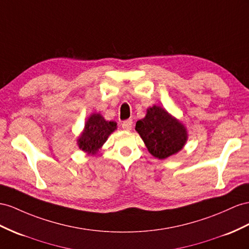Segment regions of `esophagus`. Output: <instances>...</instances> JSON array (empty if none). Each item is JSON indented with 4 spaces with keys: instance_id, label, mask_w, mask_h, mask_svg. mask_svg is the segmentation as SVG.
Instances as JSON below:
<instances>
[{
    "instance_id": "obj_1",
    "label": "esophagus",
    "mask_w": 249,
    "mask_h": 249,
    "mask_svg": "<svg viewBox=\"0 0 249 249\" xmlns=\"http://www.w3.org/2000/svg\"><path fill=\"white\" fill-rule=\"evenodd\" d=\"M122 128L124 130H130L132 128V120H126L122 123Z\"/></svg>"
}]
</instances>
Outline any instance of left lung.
Instances as JSON below:
<instances>
[{
  "label": "left lung",
  "instance_id": "1",
  "mask_svg": "<svg viewBox=\"0 0 249 249\" xmlns=\"http://www.w3.org/2000/svg\"><path fill=\"white\" fill-rule=\"evenodd\" d=\"M150 154L158 159H166L181 150L187 140V132L179 121L159 106L147 110V114L136 124Z\"/></svg>",
  "mask_w": 249,
  "mask_h": 249
}]
</instances>
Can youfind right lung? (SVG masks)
Listing matches in <instances>:
<instances>
[{
	"instance_id": "right-lung-1",
	"label": "right lung",
	"mask_w": 249,
	"mask_h": 249,
	"mask_svg": "<svg viewBox=\"0 0 249 249\" xmlns=\"http://www.w3.org/2000/svg\"><path fill=\"white\" fill-rule=\"evenodd\" d=\"M116 128V122H108L101 114L93 113L88 119L85 130L78 140L79 147L88 154H95Z\"/></svg>"
}]
</instances>
